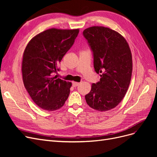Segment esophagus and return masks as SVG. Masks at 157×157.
Wrapping results in <instances>:
<instances>
[{
	"label": "esophagus",
	"mask_w": 157,
	"mask_h": 157,
	"mask_svg": "<svg viewBox=\"0 0 157 157\" xmlns=\"http://www.w3.org/2000/svg\"><path fill=\"white\" fill-rule=\"evenodd\" d=\"M72 85H73V86L76 87V86H78V85H79V82H72Z\"/></svg>",
	"instance_id": "1"
}]
</instances>
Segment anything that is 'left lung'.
Listing matches in <instances>:
<instances>
[{
    "label": "left lung",
    "instance_id": "8db88e82",
    "mask_svg": "<svg viewBox=\"0 0 157 157\" xmlns=\"http://www.w3.org/2000/svg\"><path fill=\"white\" fill-rule=\"evenodd\" d=\"M94 58V67L100 80L85 96L88 105L99 111L115 108L124 97L132 72V54L128 42L109 28L94 26L83 31Z\"/></svg>",
    "mask_w": 157,
    "mask_h": 157
}]
</instances>
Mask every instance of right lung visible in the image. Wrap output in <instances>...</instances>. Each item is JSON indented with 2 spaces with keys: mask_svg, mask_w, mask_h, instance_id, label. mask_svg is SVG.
Returning <instances> with one entry per match:
<instances>
[{
  "mask_svg": "<svg viewBox=\"0 0 157 157\" xmlns=\"http://www.w3.org/2000/svg\"><path fill=\"white\" fill-rule=\"evenodd\" d=\"M78 29H50L36 35L27 45L23 56V84L36 105L47 111L62 107L69 97L71 82L54 75L71 48Z\"/></svg>",
  "mask_w": 157,
  "mask_h": 157,
  "instance_id": "add662e5",
  "label": "right lung"
}]
</instances>
